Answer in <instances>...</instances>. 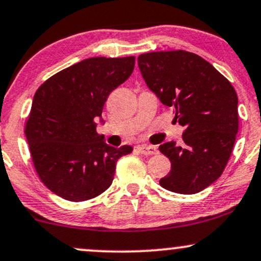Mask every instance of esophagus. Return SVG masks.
Listing matches in <instances>:
<instances>
[{
  "instance_id": "34e87169",
  "label": "esophagus",
  "mask_w": 261,
  "mask_h": 261,
  "mask_svg": "<svg viewBox=\"0 0 261 261\" xmlns=\"http://www.w3.org/2000/svg\"><path fill=\"white\" fill-rule=\"evenodd\" d=\"M137 150H139L141 154H144V155L158 154V152H159V150L156 149L154 146H139L137 147Z\"/></svg>"
}]
</instances>
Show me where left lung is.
Returning a JSON list of instances; mask_svg holds the SVG:
<instances>
[{
	"instance_id": "obj_1",
	"label": "left lung",
	"mask_w": 261,
	"mask_h": 261,
	"mask_svg": "<svg viewBox=\"0 0 261 261\" xmlns=\"http://www.w3.org/2000/svg\"><path fill=\"white\" fill-rule=\"evenodd\" d=\"M146 84L185 126L182 144H161L171 170L159 184L181 194L203 191L221 176L238 133V98L221 73L192 52L159 51L137 58Z\"/></svg>"
}]
</instances>
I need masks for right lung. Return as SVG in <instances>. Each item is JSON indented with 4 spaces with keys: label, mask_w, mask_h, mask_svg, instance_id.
<instances>
[{
    "label": "right lung",
    "mask_w": 261,
    "mask_h": 261,
    "mask_svg": "<svg viewBox=\"0 0 261 261\" xmlns=\"http://www.w3.org/2000/svg\"><path fill=\"white\" fill-rule=\"evenodd\" d=\"M134 67V56L85 59L52 75L35 92L24 133L37 176L63 199L85 202L102 194L118 159L133 152L130 146H108L96 119Z\"/></svg>",
    "instance_id": "right-lung-1"
}]
</instances>
